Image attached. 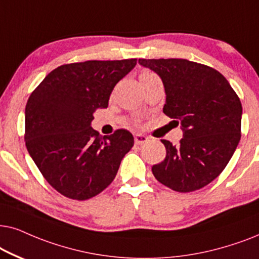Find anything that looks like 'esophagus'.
Segmentation results:
<instances>
[{
  "mask_svg": "<svg viewBox=\"0 0 259 259\" xmlns=\"http://www.w3.org/2000/svg\"><path fill=\"white\" fill-rule=\"evenodd\" d=\"M148 141H149V139H148V137L146 136V135H142V134H136L135 135V143L136 144H144V143H147Z\"/></svg>",
  "mask_w": 259,
  "mask_h": 259,
  "instance_id": "1",
  "label": "esophagus"
}]
</instances>
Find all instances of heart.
Here are the masks:
<instances>
[{"label":"heart","instance_id":"1","mask_svg":"<svg viewBox=\"0 0 259 259\" xmlns=\"http://www.w3.org/2000/svg\"><path fill=\"white\" fill-rule=\"evenodd\" d=\"M147 74H151V72H149V71H143L142 73L140 74V77H141V75H147Z\"/></svg>","mask_w":259,"mask_h":259}]
</instances>
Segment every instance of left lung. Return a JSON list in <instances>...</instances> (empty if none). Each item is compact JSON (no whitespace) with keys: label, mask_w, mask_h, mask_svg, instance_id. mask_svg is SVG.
I'll use <instances>...</instances> for the list:
<instances>
[{"label":"left lung","mask_w":259,"mask_h":259,"mask_svg":"<svg viewBox=\"0 0 259 259\" xmlns=\"http://www.w3.org/2000/svg\"><path fill=\"white\" fill-rule=\"evenodd\" d=\"M160 75L163 112L184 132L180 143L167 140L165 158L151 168L173 191L187 193L212 182L232 157L240 141L242 103L226 78L214 68L186 59H139Z\"/></svg>","instance_id":"left-lung-1"}]
</instances>
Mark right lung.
Returning <instances> with one entry per match:
<instances>
[{
    "label": "right lung",
    "instance_id": "1",
    "mask_svg": "<svg viewBox=\"0 0 259 259\" xmlns=\"http://www.w3.org/2000/svg\"><path fill=\"white\" fill-rule=\"evenodd\" d=\"M136 59L89 60L61 65L28 98L25 111L27 150L46 181L60 194L88 200L111 184L134 146L127 130L99 136L94 112L108 108L113 88Z\"/></svg>",
    "mask_w": 259,
    "mask_h": 259
}]
</instances>
